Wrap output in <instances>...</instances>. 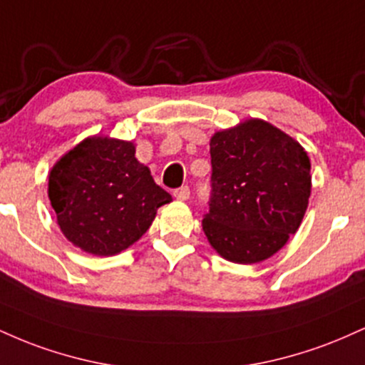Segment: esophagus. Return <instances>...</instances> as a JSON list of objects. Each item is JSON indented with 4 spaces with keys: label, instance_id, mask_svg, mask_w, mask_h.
I'll return each instance as SVG.
<instances>
[{
    "label": "esophagus",
    "instance_id": "esophagus-1",
    "mask_svg": "<svg viewBox=\"0 0 365 365\" xmlns=\"http://www.w3.org/2000/svg\"><path fill=\"white\" fill-rule=\"evenodd\" d=\"M173 195L177 197L178 200H187L188 197H190V188H188L187 185L185 187H180V188H177V190L173 192Z\"/></svg>",
    "mask_w": 365,
    "mask_h": 365
}]
</instances>
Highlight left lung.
<instances>
[{"mask_svg":"<svg viewBox=\"0 0 365 365\" xmlns=\"http://www.w3.org/2000/svg\"><path fill=\"white\" fill-rule=\"evenodd\" d=\"M211 199L202 230L226 261L254 264L278 252L299 230L311 195L302 145L264 120L211 137Z\"/></svg>","mask_w":365,"mask_h":365,"instance_id":"obj_1","label":"left lung"}]
</instances>
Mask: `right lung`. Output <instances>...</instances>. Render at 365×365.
Instances as JSON below:
<instances>
[{"mask_svg": "<svg viewBox=\"0 0 365 365\" xmlns=\"http://www.w3.org/2000/svg\"><path fill=\"white\" fill-rule=\"evenodd\" d=\"M48 195L63 235L94 255H115L144 235L171 195L137 161L132 142L89 137L49 173Z\"/></svg>", "mask_w": 365, "mask_h": 365, "instance_id": "obj_1", "label": "right lung"}]
</instances>
